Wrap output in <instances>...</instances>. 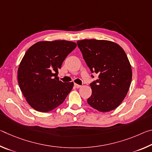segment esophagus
<instances>
[{
    "instance_id": "34e87169",
    "label": "esophagus",
    "mask_w": 152,
    "mask_h": 152,
    "mask_svg": "<svg viewBox=\"0 0 152 152\" xmlns=\"http://www.w3.org/2000/svg\"><path fill=\"white\" fill-rule=\"evenodd\" d=\"M74 86H75L76 88H79L81 87L80 85H79V84H74Z\"/></svg>"
}]
</instances>
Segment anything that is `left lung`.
Instances as JSON below:
<instances>
[{"instance_id":"obj_1","label":"left lung","mask_w":152,"mask_h":152,"mask_svg":"<svg viewBox=\"0 0 152 152\" xmlns=\"http://www.w3.org/2000/svg\"><path fill=\"white\" fill-rule=\"evenodd\" d=\"M77 44L91 72L99 74V79L90 84L88 104L101 112L116 109L127 95L132 79V66L125 51L107 40L84 39Z\"/></svg>"}]
</instances>
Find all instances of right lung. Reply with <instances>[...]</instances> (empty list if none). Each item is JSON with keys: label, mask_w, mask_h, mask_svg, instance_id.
<instances>
[{"label": "right lung", "mask_w": 152, "mask_h": 152, "mask_svg": "<svg viewBox=\"0 0 152 152\" xmlns=\"http://www.w3.org/2000/svg\"><path fill=\"white\" fill-rule=\"evenodd\" d=\"M76 47L66 40L43 41L28 49L18 68V82L31 107L46 113L66 99L74 82H62L57 76L64 60Z\"/></svg>", "instance_id": "add662e5"}]
</instances>
